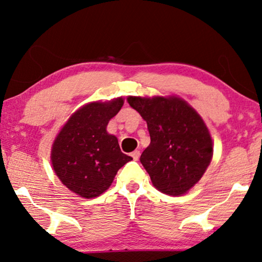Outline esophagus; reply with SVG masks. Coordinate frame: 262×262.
<instances>
[{
	"instance_id": "esophagus-1",
	"label": "esophagus",
	"mask_w": 262,
	"mask_h": 262,
	"mask_svg": "<svg viewBox=\"0 0 262 262\" xmlns=\"http://www.w3.org/2000/svg\"><path fill=\"white\" fill-rule=\"evenodd\" d=\"M131 156H132V159H134L135 161H138L139 156H141V152H139V150H135V151L131 154Z\"/></svg>"
}]
</instances>
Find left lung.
Listing matches in <instances>:
<instances>
[{
  "label": "left lung",
  "instance_id": "1",
  "mask_svg": "<svg viewBox=\"0 0 262 262\" xmlns=\"http://www.w3.org/2000/svg\"><path fill=\"white\" fill-rule=\"evenodd\" d=\"M127 102L148 124L150 144L141 163L164 194L187 193L205 173L213 144L202 117L178 96H128Z\"/></svg>",
  "mask_w": 262,
  "mask_h": 262
}]
</instances>
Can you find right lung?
I'll return each instance as SVG.
<instances>
[{"instance_id":"1","label":"right lung","mask_w":262,"mask_h":262,"mask_svg":"<svg viewBox=\"0 0 262 262\" xmlns=\"http://www.w3.org/2000/svg\"><path fill=\"white\" fill-rule=\"evenodd\" d=\"M124 105L123 98L91 102L77 110L57 135L51 162L59 180L82 198H95L112 185L132 157L121 152L107 124Z\"/></svg>"}]
</instances>
